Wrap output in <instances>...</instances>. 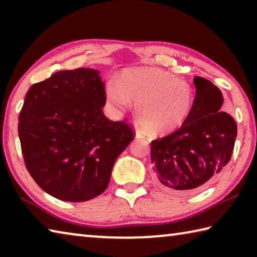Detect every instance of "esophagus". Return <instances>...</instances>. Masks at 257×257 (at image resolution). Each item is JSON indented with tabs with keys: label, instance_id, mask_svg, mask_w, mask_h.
<instances>
[{
	"label": "esophagus",
	"instance_id": "34e87169",
	"mask_svg": "<svg viewBox=\"0 0 257 257\" xmlns=\"http://www.w3.org/2000/svg\"><path fill=\"white\" fill-rule=\"evenodd\" d=\"M136 138H138V139L144 138V135H143L141 132H139V130H137V132H136Z\"/></svg>",
	"mask_w": 257,
	"mask_h": 257
}]
</instances>
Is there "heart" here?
Here are the masks:
<instances>
[{"label": "heart", "instance_id": "obj_1", "mask_svg": "<svg viewBox=\"0 0 257 257\" xmlns=\"http://www.w3.org/2000/svg\"><path fill=\"white\" fill-rule=\"evenodd\" d=\"M106 99L115 112L136 103L138 122L153 134H169L189 118L195 93L188 81L156 68L124 71L106 86Z\"/></svg>", "mask_w": 257, "mask_h": 257}]
</instances>
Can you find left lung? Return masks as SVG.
<instances>
[{"label":"left lung","mask_w":257,"mask_h":257,"mask_svg":"<svg viewBox=\"0 0 257 257\" xmlns=\"http://www.w3.org/2000/svg\"><path fill=\"white\" fill-rule=\"evenodd\" d=\"M194 84L189 118L176 132L151 142L156 184L176 194L205 189L231 159L237 137L236 121L220 111V89L202 77H195Z\"/></svg>","instance_id":"obj_1"}]
</instances>
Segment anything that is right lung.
<instances>
[{
  "label": "right lung",
  "instance_id": "obj_1",
  "mask_svg": "<svg viewBox=\"0 0 257 257\" xmlns=\"http://www.w3.org/2000/svg\"><path fill=\"white\" fill-rule=\"evenodd\" d=\"M105 103V86L94 69L55 72L29 88L19 114L21 152L47 194L85 202L106 189L135 132L125 121L107 119Z\"/></svg>",
  "mask_w": 257,
  "mask_h": 257
}]
</instances>
